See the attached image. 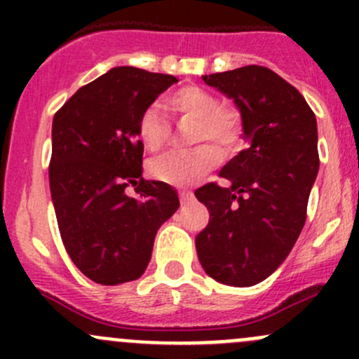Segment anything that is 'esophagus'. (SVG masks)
<instances>
[{
	"label": "esophagus",
	"instance_id": "obj_1",
	"mask_svg": "<svg viewBox=\"0 0 359 359\" xmlns=\"http://www.w3.org/2000/svg\"><path fill=\"white\" fill-rule=\"evenodd\" d=\"M179 196H180V201H182V203H189V201H193V194L187 193V191H180Z\"/></svg>",
	"mask_w": 359,
	"mask_h": 359
}]
</instances>
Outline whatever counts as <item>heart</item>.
Returning a JSON list of instances; mask_svg holds the SVG:
<instances>
[{"label": "heart", "mask_w": 359, "mask_h": 359, "mask_svg": "<svg viewBox=\"0 0 359 359\" xmlns=\"http://www.w3.org/2000/svg\"><path fill=\"white\" fill-rule=\"evenodd\" d=\"M168 109L177 116L194 119V142H213L226 153H233L241 142L240 112L233 107L220 106L213 93L198 86H184L166 99ZM137 137L140 144L151 153L161 149L168 137V121L158 106H149L142 111L137 121ZM222 159L219 147L201 144L187 153L163 154L149 163V173L159 182L172 186H189L194 180L215 168Z\"/></svg>", "instance_id": "1"}]
</instances>
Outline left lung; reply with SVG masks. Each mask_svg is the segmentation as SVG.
Here are the masks:
<instances>
[{
  "mask_svg": "<svg viewBox=\"0 0 359 359\" xmlns=\"http://www.w3.org/2000/svg\"><path fill=\"white\" fill-rule=\"evenodd\" d=\"M234 100L247 149L220 170L229 186L196 189L208 226L196 236L203 269L231 287L260 283L283 264L320 168L316 116L299 90L262 66L203 76Z\"/></svg>",
  "mask_w": 359,
  "mask_h": 359,
  "instance_id": "1",
  "label": "left lung"
}]
</instances>
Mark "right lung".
Masks as SVG:
<instances>
[{
    "label": "right lung",
    "instance_id": "right-lung-1",
    "mask_svg": "<svg viewBox=\"0 0 359 359\" xmlns=\"http://www.w3.org/2000/svg\"><path fill=\"white\" fill-rule=\"evenodd\" d=\"M179 79L114 67L53 116L50 193L69 257L100 285L140 278L163 222L179 208L172 186L142 177L137 121ZM133 187L135 197L126 189Z\"/></svg>",
    "mask_w": 359,
    "mask_h": 359
}]
</instances>
